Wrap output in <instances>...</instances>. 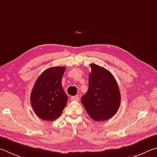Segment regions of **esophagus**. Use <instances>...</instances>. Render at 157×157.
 <instances>
[{
  "label": "esophagus",
  "instance_id": "34e87169",
  "mask_svg": "<svg viewBox=\"0 0 157 157\" xmlns=\"http://www.w3.org/2000/svg\"><path fill=\"white\" fill-rule=\"evenodd\" d=\"M71 99L73 101H79V97L78 95H75V96H73L71 98Z\"/></svg>",
  "mask_w": 157,
  "mask_h": 157
}]
</instances>
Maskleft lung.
I'll use <instances>...</instances> for the list:
<instances>
[{
	"instance_id": "8db88e82",
	"label": "left lung",
	"mask_w": 157,
	"mask_h": 157,
	"mask_svg": "<svg viewBox=\"0 0 157 157\" xmlns=\"http://www.w3.org/2000/svg\"><path fill=\"white\" fill-rule=\"evenodd\" d=\"M87 93L81 98L88 115L93 120L106 121L117 112L121 104L118 84L109 71L90 64Z\"/></svg>"
}]
</instances>
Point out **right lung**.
Returning a JSON list of instances; mask_svg holds the SVG:
<instances>
[{"label": "right lung", "mask_w": 157, "mask_h": 157, "mask_svg": "<svg viewBox=\"0 0 157 157\" xmlns=\"http://www.w3.org/2000/svg\"><path fill=\"white\" fill-rule=\"evenodd\" d=\"M65 67H50L37 79L31 91L30 101L36 115L42 120L58 118L66 106L68 96L62 86Z\"/></svg>", "instance_id": "right-lung-1"}]
</instances>
